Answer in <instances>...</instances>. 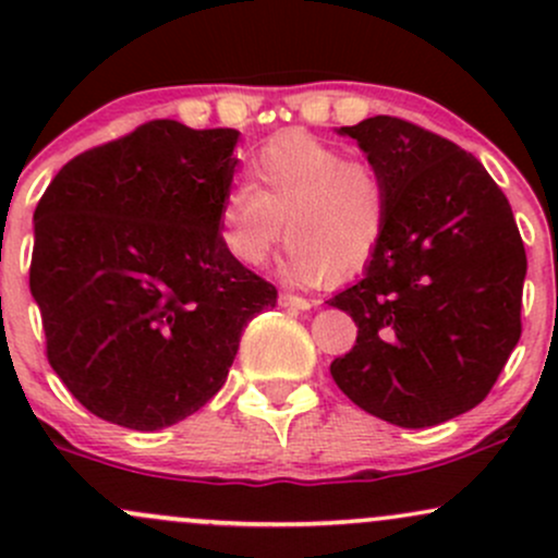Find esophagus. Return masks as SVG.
<instances>
[{
    "mask_svg": "<svg viewBox=\"0 0 558 558\" xmlns=\"http://www.w3.org/2000/svg\"><path fill=\"white\" fill-rule=\"evenodd\" d=\"M312 304H315V301L306 299V296H299V293H291V291L280 293V306H293V310H310Z\"/></svg>",
    "mask_w": 558,
    "mask_h": 558,
    "instance_id": "esophagus-1",
    "label": "esophagus"
}]
</instances>
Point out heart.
I'll return each mask as SVG.
<instances>
[{
  "instance_id": "obj_1",
  "label": "heart",
  "mask_w": 558,
  "mask_h": 558,
  "mask_svg": "<svg viewBox=\"0 0 558 558\" xmlns=\"http://www.w3.org/2000/svg\"><path fill=\"white\" fill-rule=\"evenodd\" d=\"M390 189L380 165L345 157L306 133H283L248 162L246 185L222 196L220 228L230 257L257 267L280 239L283 272L301 283L356 275L386 239Z\"/></svg>"
}]
</instances>
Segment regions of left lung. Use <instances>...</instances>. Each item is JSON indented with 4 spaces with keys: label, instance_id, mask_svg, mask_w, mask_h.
<instances>
[{
    "label": "left lung",
    "instance_id": "8db88e82",
    "mask_svg": "<svg viewBox=\"0 0 558 558\" xmlns=\"http://www.w3.org/2000/svg\"><path fill=\"white\" fill-rule=\"evenodd\" d=\"M338 133L386 172L390 220L364 278L330 299L360 328L330 375L390 425H440L490 393L520 341L522 235L504 191L453 141L390 114Z\"/></svg>",
    "mask_w": 558,
    "mask_h": 558
}]
</instances>
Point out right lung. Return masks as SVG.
Segmentation results:
<instances>
[{
	"mask_svg": "<svg viewBox=\"0 0 558 558\" xmlns=\"http://www.w3.org/2000/svg\"><path fill=\"white\" fill-rule=\"evenodd\" d=\"M235 141L151 120L44 191L31 293L49 364L96 417L131 430L191 417L226 383L248 319L278 301L220 233Z\"/></svg>",
	"mask_w": 558,
	"mask_h": 558,
	"instance_id": "add662e5",
	"label": "right lung"
}]
</instances>
